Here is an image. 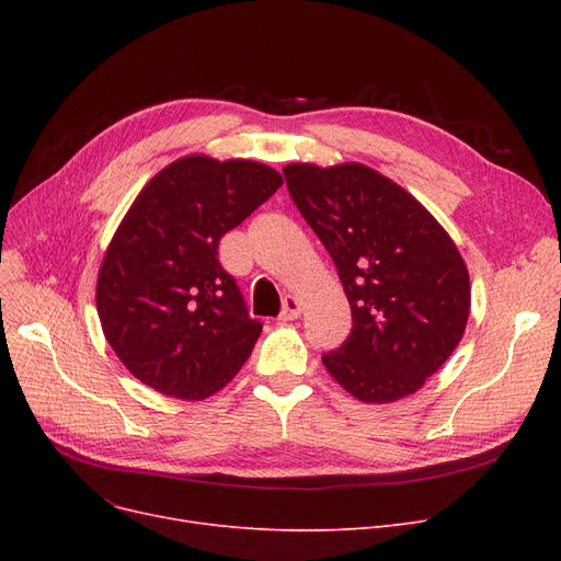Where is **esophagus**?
I'll return each mask as SVG.
<instances>
[{"label":"esophagus","instance_id":"esophagus-1","mask_svg":"<svg viewBox=\"0 0 561 561\" xmlns=\"http://www.w3.org/2000/svg\"><path fill=\"white\" fill-rule=\"evenodd\" d=\"M302 313V302L296 298V296H286L284 298V305H282V313H279V320H296L298 316Z\"/></svg>","mask_w":561,"mask_h":561}]
</instances>
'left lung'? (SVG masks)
<instances>
[{"mask_svg": "<svg viewBox=\"0 0 561 561\" xmlns=\"http://www.w3.org/2000/svg\"><path fill=\"white\" fill-rule=\"evenodd\" d=\"M284 176L352 309L350 336L322 364L364 402L416 393L466 330L470 282L457 245L416 197L362 163H290Z\"/></svg>", "mask_w": 561, "mask_h": 561, "instance_id": "8db88e82", "label": "left lung"}]
</instances>
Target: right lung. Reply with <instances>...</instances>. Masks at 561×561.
<instances>
[{
    "mask_svg": "<svg viewBox=\"0 0 561 561\" xmlns=\"http://www.w3.org/2000/svg\"><path fill=\"white\" fill-rule=\"evenodd\" d=\"M284 184L268 165L191 154L145 184L98 277L108 345L154 391L204 400L241 370L261 334L218 261L222 236Z\"/></svg>",
    "mask_w": 561,
    "mask_h": 561,
    "instance_id": "obj_1",
    "label": "right lung"
}]
</instances>
